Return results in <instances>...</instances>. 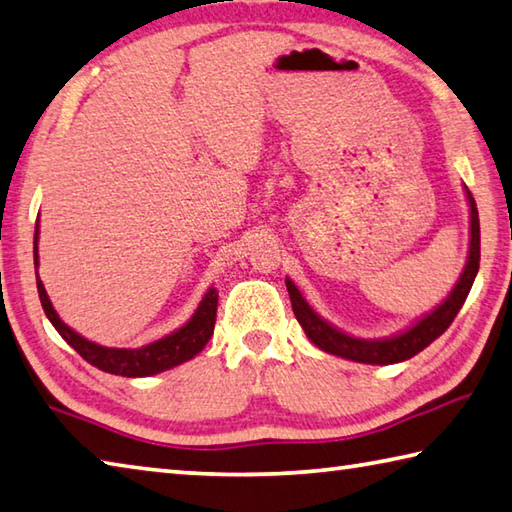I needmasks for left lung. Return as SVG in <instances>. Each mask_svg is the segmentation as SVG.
Segmentation results:
<instances>
[{
  "label": "left lung",
  "mask_w": 512,
  "mask_h": 512,
  "mask_svg": "<svg viewBox=\"0 0 512 512\" xmlns=\"http://www.w3.org/2000/svg\"><path fill=\"white\" fill-rule=\"evenodd\" d=\"M468 201H470V255L468 264L463 268L454 291L448 295L439 309H434L430 315H425L421 322H416L412 329H407L401 336L387 338V340H360L351 338L347 333L333 329L331 324L324 322L318 313H313L309 304L304 302L302 293L297 291L291 280H286L288 297H291V306L297 322L302 324V329L313 345H318L322 351L333 353V356L356 360V362H367V365H392V362H403L407 358L416 356L418 351H423L427 345L441 336V333L450 327L452 320L457 318L461 311L463 302L475 282L477 271H479V212L475 197H472L470 190Z\"/></svg>",
  "instance_id": "left-lung-1"
}]
</instances>
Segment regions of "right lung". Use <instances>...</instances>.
Masks as SVG:
<instances>
[{
	"label": "right lung",
	"mask_w": 512,
	"mask_h": 512,
	"mask_svg": "<svg viewBox=\"0 0 512 512\" xmlns=\"http://www.w3.org/2000/svg\"><path fill=\"white\" fill-rule=\"evenodd\" d=\"M33 259L37 266V228L33 237ZM37 293H40V302L46 318L51 320V324L58 329L60 336L67 340L69 345L89 362V365L107 371V374L127 376V378L159 374V371L176 367L181 365V362L197 356V353L208 345L212 331H215L217 302H219V293L215 288H210L206 297L201 300L197 313L192 315V320L179 331H174L172 336L156 340L152 345L141 347V349H109V347H100L91 340H85L82 336H78L76 331L69 329L67 324L58 318V313L53 311L49 295H46L40 280H37Z\"/></svg>",
	"instance_id": "1"
}]
</instances>
